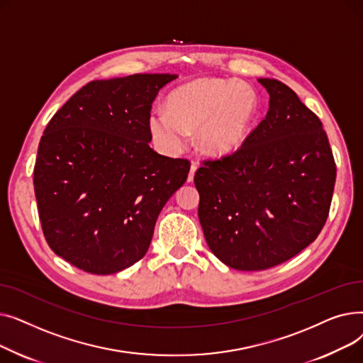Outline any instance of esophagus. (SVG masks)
Here are the masks:
<instances>
[{"mask_svg":"<svg viewBox=\"0 0 363 363\" xmlns=\"http://www.w3.org/2000/svg\"><path fill=\"white\" fill-rule=\"evenodd\" d=\"M196 170H197V164L193 163V164H191V169H189V174H188V182H193L194 175H196Z\"/></svg>","mask_w":363,"mask_h":363,"instance_id":"esophagus-1","label":"esophagus"}]
</instances>
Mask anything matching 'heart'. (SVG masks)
Listing matches in <instances>:
<instances>
[{
    "label": "heart",
    "mask_w": 363,
    "mask_h": 363,
    "mask_svg": "<svg viewBox=\"0 0 363 363\" xmlns=\"http://www.w3.org/2000/svg\"><path fill=\"white\" fill-rule=\"evenodd\" d=\"M166 110H152L148 129L167 155H178L197 129L201 148L223 156L237 150L259 110L256 89L241 81L203 78L172 91Z\"/></svg>",
    "instance_id": "obj_1"
}]
</instances>
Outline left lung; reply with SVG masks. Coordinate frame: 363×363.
I'll return each instance as SVG.
<instances>
[{
	"mask_svg": "<svg viewBox=\"0 0 363 363\" xmlns=\"http://www.w3.org/2000/svg\"><path fill=\"white\" fill-rule=\"evenodd\" d=\"M257 81L269 94L266 118L231 156L194 175L208 249L238 271L269 269L316 240L337 172L316 114L285 84Z\"/></svg>",
	"mask_w": 363,
	"mask_h": 363,
	"instance_id": "8db88e82",
	"label": "left lung"
}]
</instances>
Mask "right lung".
<instances>
[{
	"mask_svg": "<svg viewBox=\"0 0 363 363\" xmlns=\"http://www.w3.org/2000/svg\"><path fill=\"white\" fill-rule=\"evenodd\" d=\"M177 78L92 81L48 122L33 169L38 213L51 250L76 268L108 275L143 259L160 211L186 181V159L150 147L151 104Z\"/></svg>",
	"mask_w": 363,
	"mask_h": 363,
	"instance_id": "1",
	"label": "right lung"
}]
</instances>
